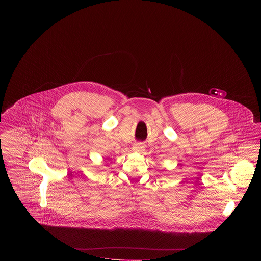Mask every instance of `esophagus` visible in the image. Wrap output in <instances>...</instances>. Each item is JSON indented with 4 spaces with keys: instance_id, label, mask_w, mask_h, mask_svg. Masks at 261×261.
<instances>
[{
    "instance_id": "obj_1",
    "label": "esophagus",
    "mask_w": 261,
    "mask_h": 261,
    "mask_svg": "<svg viewBox=\"0 0 261 261\" xmlns=\"http://www.w3.org/2000/svg\"><path fill=\"white\" fill-rule=\"evenodd\" d=\"M144 149H145V145H144V143H143V142H138V143L135 144V146H134V150L141 152V151H143Z\"/></svg>"
}]
</instances>
